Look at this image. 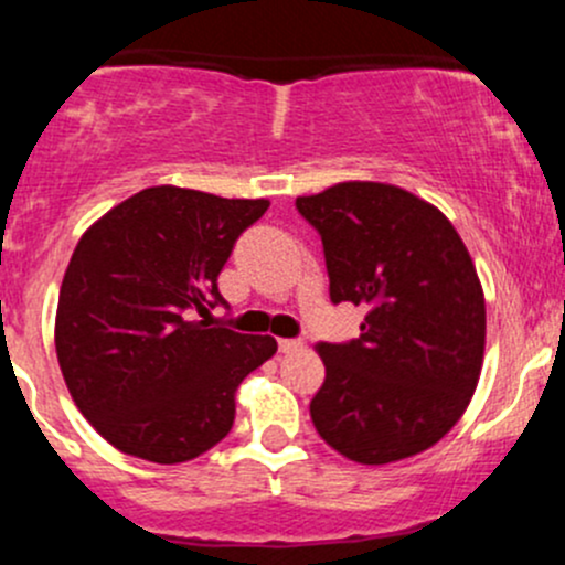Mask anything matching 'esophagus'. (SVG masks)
<instances>
[{
	"instance_id": "obj_1",
	"label": "esophagus",
	"mask_w": 565,
	"mask_h": 565,
	"mask_svg": "<svg viewBox=\"0 0 565 565\" xmlns=\"http://www.w3.org/2000/svg\"><path fill=\"white\" fill-rule=\"evenodd\" d=\"M301 349H305V343H301V340H296V338H282L280 340L282 354H294V351H301Z\"/></svg>"
}]
</instances>
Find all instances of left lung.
<instances>
[{
    "label": "left lung",
    "instance_id": "obj_1",
    "mask_svg": "<svg viewBox=\"0 0 565 565\" xmlns=\"http://www.w3.org/2000/svg\"><path fill=\"white\" fill-rule=\"evenodd\" d=\"M321 233L334 305H365L360 338L318 343L316 431L356 465L437 445L478 387L486 301L465 242L437 205L393 183L345 181L296 198Z\"/></svg>",
    "mask_w": 565,
    "mask_h": 565
}]
</instances>
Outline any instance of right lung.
Wrapping results in <instances>:
<instances>
[{"mask_svg": "<svg viewBox=\"0 0 565 565\" xmlns=\"http://www.w3.org/2000/svg\"><path fill=\"white\" fill-rule=\"evenodd\" d=\"M266 209L269 200L150 186L79 238L54 345L74 404L117 450L181 465L233 428L238 384L277 340L211 327L198 312L225 305L216 277Z\"/></svg>", "mask_w": 565, "mask_h": 565, "instance_id": "add662e5", "label": "right lung"}]
</instances>
